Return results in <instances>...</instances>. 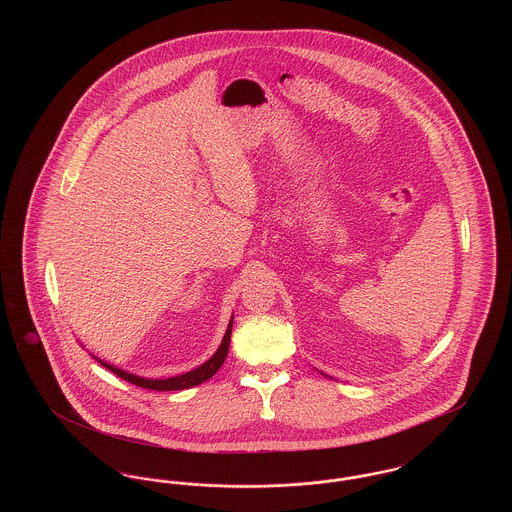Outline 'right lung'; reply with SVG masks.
I'll list each match as a JSON object with an SVG mask.
<instances>
[{
    "label": "right lung",
    "mask_w": 512,
    "mask_h": 512,
    "mask_svg": "<svg viewBox=\"0 0 512 512\" xmlns=\"http://www.w3.org/2000/svg\"><path fill=\"white\" fill-rule=\"evenodd\" d=\"M232 322H234V317L230 318L228 330H226V334H224V338H222V343H220L219 349L215 351V355H213L209 361H205L203 365L197 366V368L190 370V372H186V374H180V376L163 378V380H151V378H142V376L130 374V372L121 370V368H117V366L107 365L105 361H101V359H98V357H96V359H98V363H101V365L105 366V368H109L111 372H115V374H117L119 378H122V380L130 382V384H134V386L146 388V390L174 391L186 390V388H194V386L203 384L205 380H209L211 376H215V374H217V370H219L220 366H222V363H224V359H226V355H228V347H230Z\"/></svg>",
    "instance_id": "right-lung-1"
}]
</instances>
